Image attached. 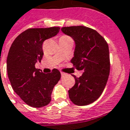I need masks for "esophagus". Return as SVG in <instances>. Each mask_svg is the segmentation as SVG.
<instances>
[{"instance_id": "obj_1", "label": "esophagus", "mask_w": 130, "mask_h": 130, "mask_svg": "<svg viewBox=\"0 0 130 130\" xmlns=\"http://www.w3.org/2000/svg\"><path fill=\"white\" fill-rule=\"evenodd\" d=\"M65 75H66V74H65V73H64V72H61V76H62V77H64Z\"/></svg>"}]
</instances>
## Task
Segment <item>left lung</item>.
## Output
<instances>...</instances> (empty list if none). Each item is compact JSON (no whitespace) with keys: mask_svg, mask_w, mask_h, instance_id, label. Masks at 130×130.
<instances>
[{"mask_svg":"<svg viewBox=\"0 0 130 130\" xmlns=\"http://www.w3.org/2000/svg\"><path fill=\"white\" fill-rule=\"evenodd\" d=\"M62 32L74 39L75 49L71 63L84 72L74 76L75 84L68 90L70 100L78 106L93 103L101 95L110 73L108 45L97 31L90 28L63 27Z\"/></svg>","mask_w":130,"mask_h":130,"instance_id":"1","label":"left lung"}]
</instances>
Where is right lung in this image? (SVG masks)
<instances>
[{"label": "right lung", "mask_w": 130, "mask_h": 130, "mask_svg": "<svg viewBox=\"0 0 130 130\" xmlns=\"http://www.w3.org/2000/svg\"><path fill=\"white\" fill-rule=\"evenodd\" d=\"M60 27L29 28L24 31L12 43L7 60L8 77L14 91L28 105L43 107L51 102L54 86L61 78L58 69L45 74L35 68L43 56V43L56 36Z\"/></svg>", "instance_id": "obj_1"}]
</instances>
